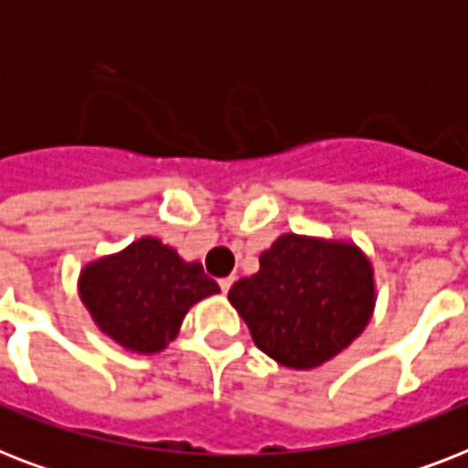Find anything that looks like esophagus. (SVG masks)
Wrapping results in <instances>:
<instances>
[{
  "label": "esophagus",
  "instance_id": "esophagus-1",
  "mask_svg": "<svg viewBox=\"0 0 468 468\" xmlns=\"http://www.w3.org/2000/svg\"><path fill=\"white\" fill-rule=\"evenodd\" d=\"M233 282H235L233 277H226V279H220L218 284H220V289H223V293H228V292H230V286H233Z\"/></svg>",
  "mask_w": 468,
  "mask_h": 468
}]
</instances>
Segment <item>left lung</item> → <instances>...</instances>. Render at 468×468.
<instances>
[{"label": "left lung", "instance_id": "8db88e82", "mask_svg": "<svg viewBox=\"0 0 468 468\" xmlns=\"http://www.w3.org/2000/svg\"><path fill=\"white\" fill-rule=\"evenodd\" d=\"M228 301L264 355L308 371L340 355L369 325L377 282L355 242L284 233L260 255V271L230 286Z\"/></svg>", "mask_w": 468, "mask_h": 468}]
</instances>
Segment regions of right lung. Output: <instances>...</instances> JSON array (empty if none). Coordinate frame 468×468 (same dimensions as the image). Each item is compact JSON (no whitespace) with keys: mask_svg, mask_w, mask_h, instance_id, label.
<instances>
[{"mask_svg":"<svg viewBox=\"0 0 468 468\" xmlns=\"http://www.w3.org/2000/svg\"><path fill=\"white\" fill-rule=\"evenodd\" d=\"M77 292L106 337L135 355H157L179 335L189 308L220 286L201 262H186L160 238L145 235L84 264Z\"/></svg>","mask_w":468,"mask_h":468,"instance_id":"right-lung-1","label":"right lung"}]
</instances>
